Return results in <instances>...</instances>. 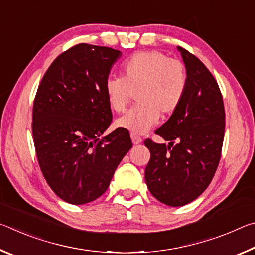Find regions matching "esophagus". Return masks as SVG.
<instances>
[{
  "label": "esophagus",
  "instance_id": "esophagus-1",
  "mask_svg": "<svg viewBox=\"0 0 255 255\" xmlns=\"http://www.w3.org/2000/svg\"><path fill=\"white\" fill-rule=\"evenodd\" d=\"M131 140H132V143L135 144V145H137V144H140L141 143V138L139 137V136H137V135H135V133H131Z\"/></svg>",
  "mask_w": 255,
  "mask_h": 255
}]
</instances>
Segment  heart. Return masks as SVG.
Returning <instances> with one entry per match:
<instances>
[{"instance_id": "1", "label": "heart", "mask_w": 255, "mask_h": 255, "mask_svg": "<svg viewBox=\"0 0 255 255\" xmlns=\"http://www.w3.org/2000/svg\"><path fill=\"white\" fill-rule=\"evenodd\" d=\"M188 89V72L179 59L157 50L139 51L123 64L122 77H109L105 94L110 109L122 114L133 96L137 106L115 123L135 135L147 132L159 115L171 116L179 109Z\"/></svg>"}]
</instances>
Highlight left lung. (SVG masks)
<instances>
[{
    "instance_id": "obj_1",
    "label": "left lung",
    "mask_w": 255,
    "mask_h": 255,
    "mask_svg": "<svg viewBox=\"0 0 255 255\" xmlns=\"http://www.w3.org/2000/svg\"><path fill=\"white\" fill-rule=\"evenodd\" d=\"M188 72L182 103L155 133L170 141H144L150 152L145 181L158 201L180 207L197 199L213 180L222 155L225 109L217 81L204 63L178 47Z\"/></svg>"
}]
</instances>
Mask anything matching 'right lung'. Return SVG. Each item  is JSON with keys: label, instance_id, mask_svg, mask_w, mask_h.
<instances>
[{"label": "right lung", "instance_id": "1", "mask_svg": "<svg viewBox=\"0 0 255 255\" xmlns=\"http://www.w3.org/2000/svg\"><path fill=\"white\" fill-rule=\"evenodd\" d=\"M120 56L109 47L79 44L51 63L38 86L32 109L38 163L51 190L68 204L102 196L132 147L124 128L101 137L112 120L105 83Z\"/></svg>", "mask_w": 255, "mask_h": 255}]
</instances>
